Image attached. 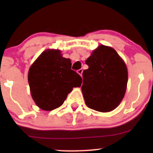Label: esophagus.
<instances>
[{
  "label": "esophagus",
  "mask_w": 153,
  "mask_h": 153,
  "mask_svg": "<svg viewBox=\"0 0 153 153\" xmlns=\"http://www.w3.org/2000/svg\"><path fill=\"white\" fill-rule=\"evenodd\" d=\"M77 73H78L79 75H80V76H82V69H79L77 71Z\"/></svg>",
  "instance_id": "34e87169"
}]
</instances>
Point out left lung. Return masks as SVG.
<instances>
[{
	"label": "left lung",
	"mask_w": 153,
	"mask_h": 153,
	"mask_svg": "<svg viewBox=\"0 0 153 153\" xmlns=\"http://www.w3.org/2000/svg\"><path fill=\"white\" fill-rule=\"evenodd\" d=\"M81 90L88 108L100 112L115 109L122 101L128 81L123 59L110 47L100 45L85 61Z\"/></svg>",
	"instance_id": "obj_1"
}]
</instances>
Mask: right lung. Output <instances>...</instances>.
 Wrapping results in <instances>:
<instances>
[{
	"mask_svg": "<svg viewBox=\"0 0 153 153\" xmlns=\"http://www.w3.org/2000/svg\"><path fill=\"white\" fill-rule=\"evenodd\" d=\"M70 59L58 50H48L30 67L28 81L32 99L42 110L52 111L62 105L74 87H80L82 78L71 70Z\"/></svg>",
	"mask_w": 153,
	"mask_h": 153,
	"instance_id": "add662e5",
	"label": "right lung"
}]
</instances>
